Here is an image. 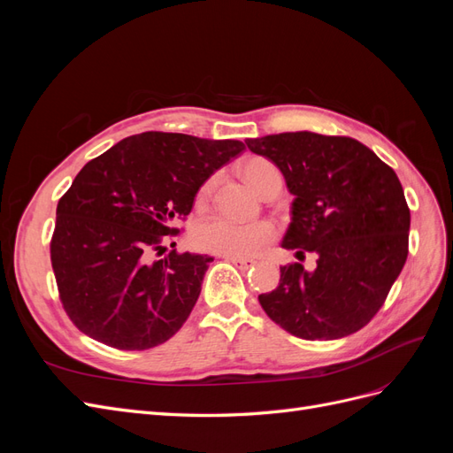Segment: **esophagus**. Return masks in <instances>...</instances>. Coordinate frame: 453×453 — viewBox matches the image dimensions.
Here are the masks:
<instances>
[{
  "label": "esophagus",
  "mask_w": 453,
  "mask_h": 453,
  "mask_svg": "<svg viewBox=\"0 0 453 453\" xmlns=\"http://www.w3.org/2000/svg\"><path fill=\"white\" fill-rule=\"evenodd\" d=\"M223 258H226L228 263H232L234 266H238L240 270H248V268H251V266H255V260L253 258H243V257H223Z\"/></svg>",
  "instance_id": "34e87169"
}]
</instances>
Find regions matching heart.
Wrapping results in <instances>:
<instances>
[{
	"instance_id": "heart-1",
	"label": "heart",
	"mask_w": 453,
	"mask_h": 453,
	"mask_svg": "<svg viewBox=\"0 0 453 453\" xmlns=\"http://www.w3.org/2000/svg\"><path fill=\"white\" fill-rule=\"evenodd\" d=\"M242 172L245 180L251 183L260 195L270 185L272 180L281 177L278 168L266 158H250L243 162ZM213 177L205 181L198 193V200H205L211 193ZM195 243L200 250L217 253L223 257H251L258 250H263L266 243L276 238V226L268 221H255V223H238L228 217H208L195 228Z\"/></svg>"
}]
</instances>
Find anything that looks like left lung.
<instances>
[{
	"mask_svg": "<svg viewBox=\"0 0 453 453\" xmlns=\"http://www.w3.org/2000/svg\"><path fill=\"white\" fill-rule=\"evenodd\" d=\"M281 170L295 196L281 248L318 255L308 272L281 266L258 295L268 318L304 340L357 333L383 306L406 263L410 210L399 177L346 135L285 132L245 140Z\"/></svg>",
	"mask_w": 453,
	"mask_h": 453,
	"instance_id": "8db88e82",
	"label": "left lung"
}]
</instances>
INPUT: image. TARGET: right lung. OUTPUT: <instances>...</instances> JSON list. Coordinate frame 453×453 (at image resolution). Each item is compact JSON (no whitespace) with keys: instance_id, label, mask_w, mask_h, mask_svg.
Wrapping results in <instances>:
<instances>
[{"instance_id":"right-lung-1","label":"right lung","mask_w":453,"mask_h":453,"mask_svg":"<svg viewBox=\"0 0 453 453\" xmlns=\"http://www.w3.org/2000/svg\"><path fill=\"white\" fill-rule=\"evenodd\" d=\"M238 140L130 135L77 173L60 198L50 263L65 313L105 346L142 351L170 340L193 311L211 257L164 251L208 177Z\"/></svg>"}]
</instances>
